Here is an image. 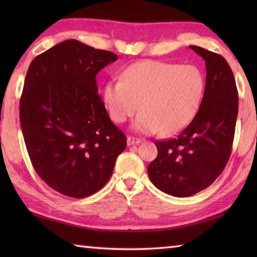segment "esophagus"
<instances>
[{
  "mask_svg": "<svg viewBox=\"0 0 257 257\" xmlns=\"http://www.w3.org/2000/svg\"><path fill=\"white\" fill-rule=\"evenodd\" d=\"M127 143H128L129 146L136 145V144H139V143H142V139L136 138V137H133V136H129V137L127 138Z\"/></svg>",
  "mask_w": 257,
  "mask_h": 257,
  "instance_id": "obj_1",
  "label": "esophagus"
}]
</instances>
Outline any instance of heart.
I'll return each instance as SVG.
<instances>
[{
  "instance_id": "b5f03b06",
  "label": "heart",
  "mask_w": 257,
  "mask_h": 257,
  "mask_svg": "<svg viewBox=\"0 0 257 257\" xmlns=\"http://www.w3.org/2000/svg\"><path fill=\"white\" fill-rule=\"evenodd\" d=\"M122 80L108 81L103 97L112 120L122 123L139 110L134 128L163 136L188 127L205 93V75L195 64L145 60L129 66Z\"/></svg>"
}]
</instances>
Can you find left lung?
I'll use <instances>...</instances> for the list:
<instances>
[{"label": "left lung", "instance_id": "obj_1", "mask_svg": "<svg viewBox=\"0 0 257 257\" xmlns=\"http://www.w3.org/2000/svg\"><path fill=\"white\" fill-rule=\"evenodd\" d=\"M191 50L205 60V93L199 111L176 138L155 143L158 156L147 168L153 185L165 194L188 197L212 185L231 154L238 115V90L222 55Z\"/></svg>", "mask_w": 257, "mask_h": 257}]
</instances>
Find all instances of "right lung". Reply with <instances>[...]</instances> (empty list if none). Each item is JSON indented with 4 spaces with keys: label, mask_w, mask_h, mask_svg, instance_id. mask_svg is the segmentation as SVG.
Here are the masks:
<instances>
[{
    "label": "right lung",
    "mask_w": 257,
    "mask_h": 257,
    "mask_svg": "<svg viewBox=\"0 0 257 257\" xmlns=\"http://www.w3.org/2000/svg\"><path fill=\"white\" fill-rule=\"evenodd\" d=\"M118 55L76 40L37 55L20 98V124L30 161L51 188L73 198L105 186L127 137L112 122L96 75Z\"/></svg>",
    "instance_id": "1"
}]
</instances>
